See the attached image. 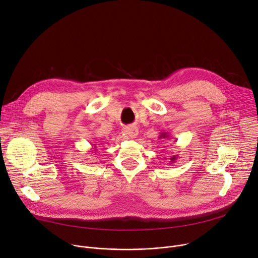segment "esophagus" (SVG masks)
Returning <instances> with one entry per match:
<instances>
[{"instance_id":"34e87169","label":"esophagus","mask_w":258,"mask_h":258,"mask_svg":"<svg viewBox=\"0 0 258 258\" xmlns=\"http://www.w3.org/2000/svg\"><path fill=\"white\" fill-rule=\"evenodd\" d=\"M124 131H125V134H126L128 137H131V138H136V137L138 136V134H139L137 127H135V126L125 127Z\"/></svg>"}]
</instances>
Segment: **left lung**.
Returning a JSON list of instances; mask_svg holds the SVG:
<instances>
[{"label":"left lung","mask_w":258,"mask_h":258,"mask_svg":"<svg viewBox=\"0 0 258 258\" xmlns=\"http://www.w3.org/2000/svg\"><path fill=\"white\" fill-rule=\"evenodd\" d=\"M158 138H160V139H169L170 138V134L167 133V132H162V133H160ZM177 158H178V155H173L172 157H170V163H174L177 160Z\"/></svg>","instance_id":"1"}]
</instances>
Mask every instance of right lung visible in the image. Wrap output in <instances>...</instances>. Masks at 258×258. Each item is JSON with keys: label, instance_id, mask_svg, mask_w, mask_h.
I'll return each instance as SVG.
<instances>
[{"label": "right lung", "instance_id": "1", "mask_svg": "<svg viewBox=\"0 0 258 258\" xmlns=\"http://www.w3.org/2000/svg\"><path fill=\"white\" fill-rule=\"evenodd\" d=\"M92 145H93V148H92L93 151H96L97 150V144H92Z\"/></svg>", "mask_w": 258, "mask_h": 258}]
</instances>
